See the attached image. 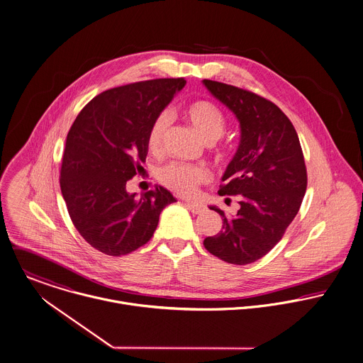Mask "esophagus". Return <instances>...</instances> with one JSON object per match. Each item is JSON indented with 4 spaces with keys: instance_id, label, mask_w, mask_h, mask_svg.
<instances>
[{
    "instance_id": "esophagus-1",
    "label": "esophagus",
    "mask_w": 363,
    "mask_h": 363,
    "mask_svg": "<svg viewBox=\"0 0 363 363\" xmlns=\"http://www.w3.org/2000/svg\"><path fill=\"white\" fill-rule=\"evenodd\" d=\"M186 206H187V208L191 211V213H194V214H201L206 208H204V206L203 204H200V203H193V201H186Z\"/></svg>"
}]
</instances>
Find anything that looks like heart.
<instances>
[{
	"label": "heart",
	"instance_id": "heart-1",
	"mask_svg": "<svg viewBox=\"0 0 363 363\" xmlns=\"http://www.w3.org/2000/svg\"><path fill=\"white\" fill-rule=\"evenodd\" d=\"M184 116L206 143H214L225 132L227 121L223 111L210 101L199 100L190 103L184 108ZM167 126V113H160L155 121L152 122L147 133V147L152 152H157L160 149ZM159 179L174 193L182 196H191L196 193L199 184L208 180V172L203 166L173 162L160 169Z\"/></svg>",
	"mask_w": 363,
	"mask_h": 363
}]
</instances>
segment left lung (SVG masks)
Returning <instances> with one entry per match:
<instances>
[{
  "instance_id": "8db88e82",
  "label": "left lung",
  "mask_w": 363,
  "mask_h": 363,
  "mask_svg": "<svg viewBox=\"0 0 363 363\" xmlns=\"http://www.w3.org/2000/svg\"><path fill=\"white\" fill-rule=\"evenodd\" d=\"M206 89L241 126L238 149L228 163L218 194L241 196V208L223 217V230L204 240L214 256L247 264L263 257L281 240L297 216L307 189V170L297 132L272 101L238 87L203 80Z\"/></svg>"
}]
</instances>
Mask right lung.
Masks as SVG:
<instances>
[{
	"instance_id": "obj_1",
	"label": "right lung",
	"mask_w": 363,
	"mask_h": 363,
	"mask_svg": "<svg viewBox=\"0 0 363 363\" xmlns=\"http://www.w3.org/2000/svg\"><path fill=\"white\" fill-rule=\"evenodd\" d=\"M184 86V79H157L107 90L80 111L67 133L62 194L80 235L106 255L145 245L163 208L176 201L163 187L136 199L126 182L143 170L152 122Z\"/></svg>"
}]
</instances>
